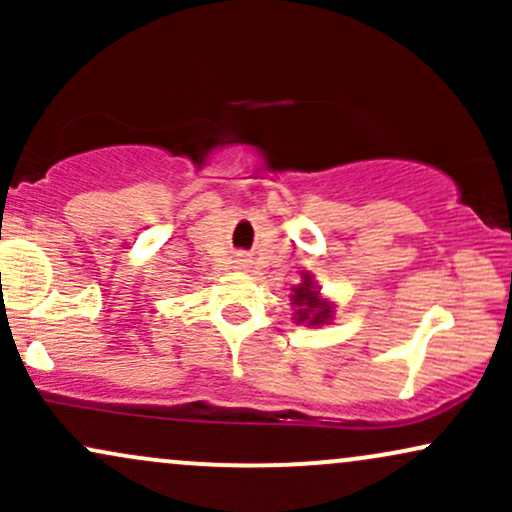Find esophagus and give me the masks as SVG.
Masks as SVG:
<instances>
[{
    "mask_svg": "<svg viewBox=\"0 0 512 512\" xmlns=\"http://www.w3.org/2000/svg\"><path fill=\"white\" fill-rule=\"evenodd\" d=\"M236 264H238V267H240V269H245V267H248V264H250V260H248V255H243V252H240V255L236 257Z\"/></svg>",
    "mask_w": 512,
    "mask_h": 512,
    "instance_id": "1",
    "label": "esophagus"
}]
</instances>
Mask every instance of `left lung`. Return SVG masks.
<instances>
[{
  "label": "left lung",
  "instance_id": "8db88e82",
  "mask_svg": "<svg viewBox=\"0 0 512 512\" xmlns=\"http://www.w3.org/2000/svg\"><path fill=\"white\" fill-rule=\"evenodd\" d=\"M303 281L293 286L291 301L296 305V322H308V325H325L332 320L334 305L327 298L320 296V289L315 286L313 274H301Z\"/></svg>",
  "mask_w": 512,
  "mask_h": 512
}]
</instances>
